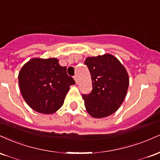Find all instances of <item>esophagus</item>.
I'll list each match as a JSON object with an SVG mask.
<instances>
[{
	"instance_id": "obj_1",
	"label": "esophagus",
	"mask_w": 160,
	"mask_h": 160,
	"mask_svg": "<svg viewBox=\"0 0 160 160\" xmlns=\"http://www.w3.org/2000/svg\"><path fill=\"white\" fill-rule=\"evenodd\" d=\"M74 79L75 82H76V83H78V75H75V76L74 77Z\"/></svg>"
}]
</instances>
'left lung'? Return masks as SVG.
Instances as JSON below:
<instances>
[{
	"label": "left lung",
	"mask_w": 160,
	"mask_h": 160,
	"mask_svg": "<svg viewBox=\"0 0 160 160\" xmlns=\"http://www.w3.org/2000/svg\"><path fill=\"white\" fill-rule=\"evenodd\" d=\"M85 64L91 74L92 90L82 95L88 113L103 118L115 113L127 94L129 78L123 65L113 55L88 57Z\"/></svg>",
	"instance_id": "obj_1"
}]
</instances>
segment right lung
I'll return each mask as SVG.
<instances>
[{
    "mask_svg": "<svg viewBox=\"0 0 160 160\" xmlns=\"http://www.w3.org/2000/svg\"><path fill=\"white\" fill-rule=\"evenodd\" d=\"M19 84L29 107L38 113L51 114L63 105L70 86L75 81L56 58H33L20 70Z\"/></svg>",
    "mask_w": 160,
    "mask_h": 160,
    "instance_id": "add662e5",
    "label": "right lung"
}]
</instances>
